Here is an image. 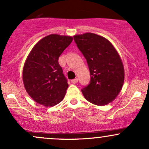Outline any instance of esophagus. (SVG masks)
I'll return each instance as SVG.
<instances>
[{
  "label": "esophagus",
  "mask_w": 149,
  "mask_h": 149,
  "mask_svg": "<svg viewBox=\"0 0 149 149\" xmlns=\"http://www.w3.org/2000/svg\"><path fill=\"white\" fill-rule=\"evenodd\" d=\"M78 78H74V79L71 80V83H73V84H76V83H78Z\"/></svg>",
  "instance_id": "1"
}]
</instances>
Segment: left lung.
Masks as SVG:
<instances>
[{
	"label": "left lung",
	"instance_id": "obj_1",
	"mask_svg": "<svg viewBox=\"0 0 149 149\" xmlns=\"http://www.w3.org/2000/svg\"><path fill=\"white\" fill-rule=\"evenodd\" d=\"M88 63L90 83L81 90L88 102L107 105L116 99L124 83V66L113 45L105 38L92 33L73 36Z\"/></svg>",
	"mask_w": 149,
	"mask_h": 149
}]
</instances>
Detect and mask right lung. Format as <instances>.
Segmentation results:
<instances>
[{"instance_id":"1","label":"right lung","mask_w":149,"mask_h":149,"mask_svg":"<svg viewBox=\"0 0 149 149\" xmlns=\"http://www.w3.org/2000/svg\"><path fill=\"white\" fill-rule=\"evenodd\" d=\"M72 40L71 36L51 34L39 40L26 58L24 85L38 104L53 107L64 99L69 85L58 59Z\"/></svg>"}]
</instances>
